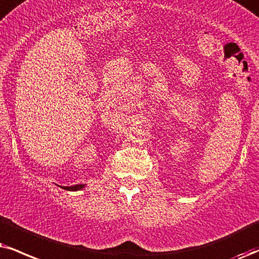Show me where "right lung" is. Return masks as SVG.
I'll return each instance as SVG.
<instances>
[{
  "label": "right lung",
  "instance_id": "add662e5",
  "mask_svg": "<svg viewBox=\"0 0 259 259\" xmlns=\"http://www.w3.org/2000/svg\"><path fill=\"white\" fill-rule=\"evenodd\" d=\"M60 187L67 191H80L85 187V185L80 184V185H74V186H60Z\"/></svg>",
  "mask_w": 259,
  "mask_h": 259
}]
</instances>
